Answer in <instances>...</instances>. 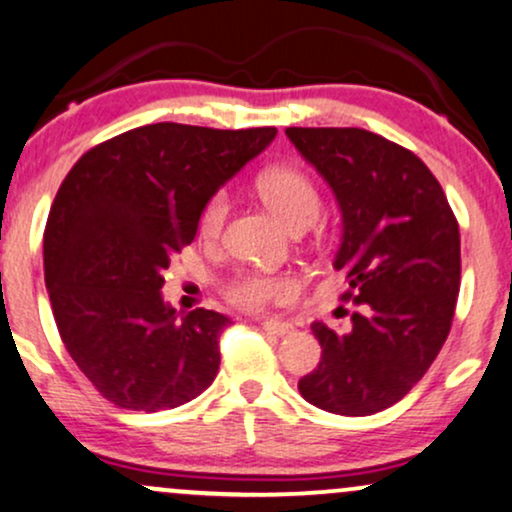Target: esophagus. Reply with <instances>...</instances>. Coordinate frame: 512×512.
Wrapping results in <instances>:
<instances>
[{"label":"esophagus","instance_id":"esophagus-1","mask_svg":"<svg viewBox=\"0 0 512 512\" xmlns=\"http://www.w3.org/2000/svg\"><path fill=\"white\" fill-rule=\"evenodd\" d=\"M262 329L267 331V334H272V336H288V334H291L293 326L281 322V319H267V322H262Z\"/></svg>","mask_w":512,"mask_h":512}]
</instances>
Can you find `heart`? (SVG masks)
Listing matches in <instances>:
<instances>
[{
	"mask_svg": "<svg viewBox=\"0 0 512 512\" xmlns=\"http://www.w3.org/2000/svg\"><path fill=\"white\" fill-rule=\"evenodd\" d=\"M257 193L288 229H307L319 217L322 195L310 176L295 166H272L257 176ZM229 195L214 193L200 212V233L205 238L219 236L229 217ZM298 291V283L288 274H243L229 286L231 303L243 310H262L267 305L288 303Z\"/></svg>",
	"mask_w": 512,
	"mask_h": 512,
	"instance_id": "heart-1",
	"label": "heart"
}]
</instances>
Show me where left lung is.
<instances>
[{
    "instance_id": "1",
    "label": "left lung",
    "mask_w": 512,
    "mask_h": 512,
    "mask_svg": "<svg viewBox=\"0 0 512 512\" xmlns=\"http://www.w3.org/2000/svg\"><path fill=\"white\" fill-rule=\"evenodd\" d=\"M334 190L343 217L334 269L360 310L338 334L312 324L322 362L298 381L307 403L348 417L391 408L424 377L451 331L460 231L420 157L362 128H286Z\"/></svg>"
}]
</instances>
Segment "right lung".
<instances>
[{"instance_id": "add662e5", "label": "right lung", "mask_w": 512, "mask_h": 512, "mask_svg": "<svg viewBox=\"0 0 512 512\" xmlns=\"http://www.w3.org/2000/svg\"><path fill=\"white\" fill-rule=\"evenodd\" d=\"M276 128L150 123L92 147L61 183L45 226L54 322L80 372L123 410L188 403L219 369L229 317L164 303V269L193 243L205 202Z\"/></svg>"}]
</instances>
